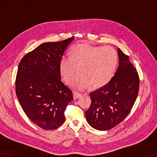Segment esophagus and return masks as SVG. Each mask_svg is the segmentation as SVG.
Wrapping results in <instances>:
<instances>
[{
  "label": "esophagus",
  "mask_w": 157,
  "mask_h": 157,
  "mask_svg": "<svg viewBox=\"0 0 157 157\" xmlns=\"http://www.w3.org/2000/svg\"><path fill=\"white\" fill-rule=\"evenodd\" d=\"M81 96H82L81 94H79V93H78V92H74V100L78 99V98H79Z\"/></svg>",
  "instance_id": "esophagus-1"
}]
</instances>
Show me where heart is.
Instances as JSON below:
<instances>
[{
  "mask_svg": "<svg viewBox=\"0 0 157 157\" xmlns=\"http://www.w3.org/2000/svg\"><path fill=\"white\" fill-rule=\"evenodd\" d=\"M117 61V53L112 47L78 44L73 47L70 57L61 59L59 70L64 81L70 83L78 70L79 75L70 84L73 89L82 90L90 85L98 89L110 81Z\"/></svg>",
  "mask_w": 157,
  "mask_h": 157,
  "instance_id": "b5f03b06",
  "label": "heart"
}]
</instances>
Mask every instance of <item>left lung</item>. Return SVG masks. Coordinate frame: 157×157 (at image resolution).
Segmentation results:
<instances>
[{
  "label": "left lung",
  "instance_id": "left-lung-1",
  "mask_svg": "<svg viewBox=\"0 0 157 157\" xmlns=\"http://www.w3.org/2000/svg\"><path fill=\"white\" fill-rule=\"evenodd\" d=\"M119 66L106 85L90 93L91 105L86 112L87 123L98 130L117 126L128 115L135 102L139 89V77L129 57L117 50Z\"/></svg>",
  "mask_w": 157,
  "mask_h": 157
}]
</instances>
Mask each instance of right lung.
<instances>
[{
	"instance_id": "obj_1",
	"label": "right lung",
	"mask_w": 157,
	"mask_h": 157,
	"mask_svg": "<svg viewBox=\"0 0 157 157\" xmlns=\"http://www.w3.org/2000/svg\"><path fill=\"white\" fill-rule=\"evenodd\" d=\"M74 37L42 43L21 60L16 94L31 122L45 130H54L65 121L64 112L73 100L71 91L61 81L59 63Z\"/></svg>"
}]
</instances>
